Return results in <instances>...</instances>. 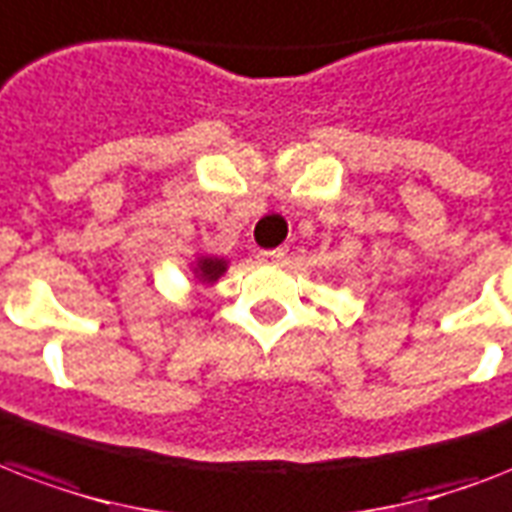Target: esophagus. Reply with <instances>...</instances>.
I'll list each match as a JSON object with an SVG mask.
<instances>
[{
  "label": "esophagus",
  "instance_id": "obj_1",
  "mask_svg": "<svg viewBox=\"0 0 512 512\" xmlns=\"http://www.w3.org/2000/svg\"><path fill=\"white\" fill-rule=\"evenodd\" d=\"M285 256H288V253L283 251V248H275V251H261L259 253V261L261 264H283L285 261Z\"/></svg>",
  "mask_w": 512,
  "mask_h": 512
}]
</instances>
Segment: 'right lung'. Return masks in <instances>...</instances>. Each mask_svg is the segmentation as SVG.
I'll list each match as a JSON object with an SVG mask.
<instances>
[{
    "mask_svg": "<svg viewBox=\"0 0 512 512\" xmlns=\"http://www.w3.org/2000/svg\"><path fill=\"white\" fill-rule=\"evenodd\" d=\"M224 272H227V259H219V256H197L194 277L200 283H216Z\"/></svg>",
    "mask_w": 512,
    "mask_h": 512,
    "instance_id": "1",
    "label": "right lung"
}]
</instances>
